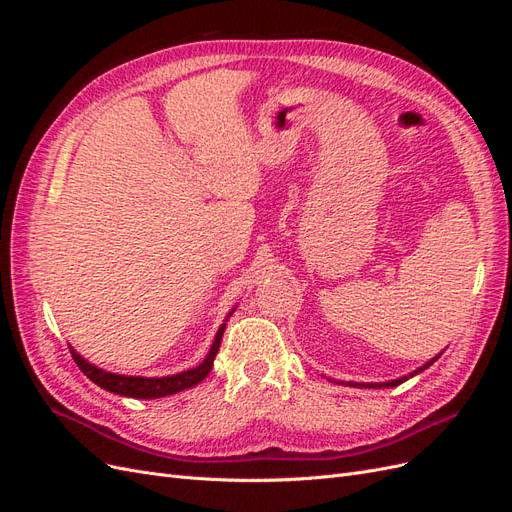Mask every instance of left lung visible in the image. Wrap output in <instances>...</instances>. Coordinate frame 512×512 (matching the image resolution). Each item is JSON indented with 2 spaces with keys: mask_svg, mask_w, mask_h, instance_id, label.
<instances>
[{
  "mask_svg": "<svg viewBox=\"0 0 512 512\" xmlns=\"http://www.w3.org/2000/svg\"><path fill=\"white\" fill-rule=\"evenodd\" d=\"M442 354V352H440ZM440 354L438 356H433V359L431 361H427L423 367H418L416 371H412V374L410 376H404V378H397V380H391V382H380V384H363V382H350V386H365V389H380V386H397V384H401V382H406L408 378H412V376H416V374H421V371L423 369H427L429 365H433V363H436L438 359H440Z\"/></svg>",
  "mask_w": 512,
  "mask_h": 512,
  "instance_id": "left-lung-1",
  "label": "left lung"
}]
</instances>
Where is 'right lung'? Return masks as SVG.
I'll use <instances>...</instances> for the list:
<instances>
[{"label":"right lung","instance_id":"obj_1","mask_svg":"<svg viewBox=\"0 0 512 512\" xmlns=\"http://www.w3.org/2000/svg\"><path fill=\"white\" fill-rule=\"evenodd\" d=\"M232 312H235V309H232ZM224 329H226V322L218 329V335H215L213 346H211L209 354L205 356L203 363L188 369V371H181V374L164 376V378H143V376L111 374V371H104V369H100L96 365H91L89 361H85L83 356L76 352L72 346H70V352H72L74 363L81 367L83 374L91 382H96L98 386H102L104 391H111V393L123 395V397H134V399H158V397H166V395H175V393L185 391V389H192V386H196L200 380H205L209 376L215 354H218V350H220Z\"/></svg>","mask_w":512,"mask_h":512}]
</instances>
